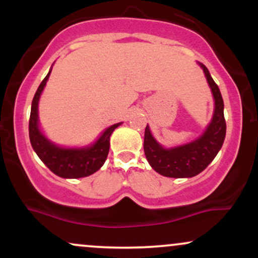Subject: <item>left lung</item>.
<instances>
[{"instance_id": "left-lung-1", "label": "left lung", "mask_w": 258, "mask_h": 258, "mask_svg": "<svg viewBox=\"0 0 258 258\" xmlns=\"http://www.w3.org/2000/svg\"><path fill=\"white\" fill-rule=\"evenodd\" d=\"M214 97V114L209 125L199 137L188 143L166 148L154 137L149 126L144 132V154L156 172L171 178H190L203 172L212 162L226 138L224 104L220 88L210 75L209 69L199 63Z\"/></svg>"}]
</instances>
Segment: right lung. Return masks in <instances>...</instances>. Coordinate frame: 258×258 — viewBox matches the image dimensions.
<instances>
[{
  "mask_svg": "<svg viewBox=\"0 0 258 258\" xmlns=\"http://www.w3.org/2000/svg\"><path fill=\"white\" fill-rule=\"evenodd\" d=\"M53 67V65H52ZM52 67L43 81L38 86L31 103L29 137L34 152L53 173L61 178H82L93 174L104 165L110 148V136L122 122L106 127L99 137L84 147L58 146L44 135L38 121V102L46 87Z\"/></svg>",
  "mask_w": 258,
  "mask_h": 258,
  "instance_id": "add662e5",
  "label": "right lung"
}]
</instances>
